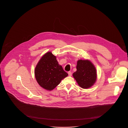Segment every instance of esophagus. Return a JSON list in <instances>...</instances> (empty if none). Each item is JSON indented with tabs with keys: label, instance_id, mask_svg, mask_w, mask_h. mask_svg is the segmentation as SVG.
Wrapping results in <instances>:
<instances>
[{
	"label": "esophagus",
	"instance_id": "obj_1",
	"mask_svg": "<svg viewBox=\"0 0 128 128\" xmlns=\"http://www.w3.org/2000/svg\"><path fill=\"white\" fill-rule=\"evenodd\" d=\"M68 76H71L72 75V72H68Z\"/></svg>",
	"mask_w": 128,
	"mask_h": 128
}]
</instances>
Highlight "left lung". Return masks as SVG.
<instances>
[{
	"label": "left lung",
	"instance_id": "left-lung-1",
	"mask_svg": "<svg viewBox=\"0 0 128 128\" xmlns=\"http://www.w3.org/2000/svg\"><path fill=\"white\" fill-rule=\"evenodd\" d=\"M76 68L73 76L80 87L88 89L94 84L97 79V72L91 61L80 60L77 61Z\"/></svg>",
	"mask_w": 128,
	"mask_h": 128
}]
</instances>
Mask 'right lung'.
<instances>
[{
    "label": "right lung",
    "mask_w": 128,
    "mask_h": 128,
    "mask_svg": "<svg viewBox=\"0 0 128 128\" xmlns=\"http://www.w3.org/2000/svg\"><path fill=\"white\" fill-rule=\"evenodd\" d=\"M35 77L38 84L44 89L53 90L61 80L68 75L56 60L52 52L46 53L38 62L34 70Z\"/></svg>",
    "instance_id": "right-lung-1"
}]
</instances>
